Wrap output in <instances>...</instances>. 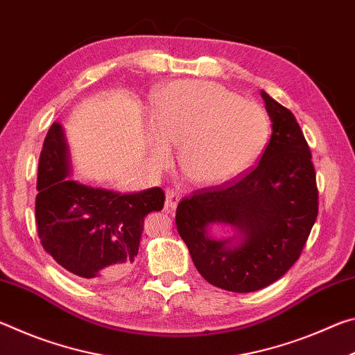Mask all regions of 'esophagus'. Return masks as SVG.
I'll use <instances>...</instances> for the list:
<instances>
[{
  "mask_svg": "<svg viewBox=\"0 0 355 355\" xmlns=\"http://www.w3.org/2000/svg\"><path fill=\"white\" fill-rule=\"evenodd\" d=\"M180 199H182L180 192L173 191V189H167L166 191V208L167 209H175L177 205L180 203Z\"/></svg>",
  "mask_w": 355,
  "mask_h": 355,
  "instance_id": "1",
  "label": "esophagus"
}]
</instances>
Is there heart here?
<instances>
[{
  "label": "heart",
  "instance_id": "b5f03b06",
  "mask_svg": "<svg viewBox=\"0 0 355 355\" xmlns=\"http://www.w3.org/2000/svg\"><path fill=\"white\" fill-rule=\"evenodd\" d=\"M150 122L156 163L180 144V166L191 182H230L260 158L271 122L263 107L216 83L182 80L158 89Z\"/></svg>",
  "mask_w": 355,
  "mask_h": 355
}]
</instances>
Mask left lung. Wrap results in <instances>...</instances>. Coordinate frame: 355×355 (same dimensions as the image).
Segmentation results:
<instances>
[{
	"label": "left lung",
	"mask_w": 355,
	"mask_h": 355,
	"mask_svg": "<svg viewBox=\"0 0 355 355\" xmlns=\"http://www.w3.org/2000/svg\"><path fill=\"white\" fill-rule=\"evenodd\" d=\"M272 135L260 163L233 182L196 191L178 203L177 230L197 271L222 290L250 293L279 280L297 261L318 216L316 172L293 112L261 91ZM230 225L214 240L207 228Z\"/></svg>",
	"instance_id": "left-lung-1"
}]
</instances>
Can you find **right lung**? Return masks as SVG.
I'll return each instance as SVG.
<instances>
[{
  "label": "right lung",
  "mask_w": 355,
  "mask_h": 355,
  "mask_svg": "<svg viewBox=\"0 0 355 355\" xmlns=\"http://www.w3.org/2000/svg\"><path fill=\"white\" fill-rule=\"evenodd\" d=\"M61 123L48 130L39 158L35 222L40 243L58 264L87 282H112L131 269L144 219L164 207V191L117 192L69 178Z\"/></svg>",
  "instance_id": "add662e5"
}]
</instances>
